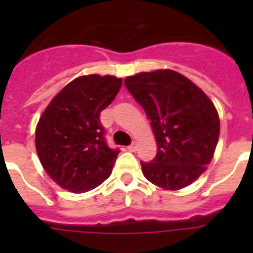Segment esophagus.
<instances>
[{
    "label": "esophagus",
    "mask_w": 253,
    "mask_h": 253,
    "mask_svg": "<svg viewBox=\"0 0 253 253\" xmlns=\"http://www.w3.org/2000/svg\"><path fill=\"white\" fill-rule=\"evenodd\" d=\"M128 151H130V152L137 151V144H135V143H131L130 146H128Z\"/></svg>",
    "instance_id": "34e87169"
}]
</instances>
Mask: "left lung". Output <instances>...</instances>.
<instances>
[{
  "instance_id": "1",
  "label": "left lung",
  "mask_w": 253,
  "mask_h": 253,
  "mask_svg": "<svg viewBox=\"0 0 253 253\" xmlns=\"http://www.w3.org/2000/svg\"><path fill=\"white\" fill-rule=\"evenodd\" d=\"M126 90L151 120L157 156L143 162V175L162 189L178 190L207 169L219 138L214 104L189 78L171 69L126 77Z\"/></svg>"
}]
</instances>
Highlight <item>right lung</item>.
Instances as JSON below:
<instances>
[{
  "label": "right lung",
  "instance_id": "right-lung-1",
  "mask_svg": "<svg viewBox=\"0 0 253 253\" xmlns=\"http://www.w3.org/2000/svg\"><path fill=\"white\" fill-rule=\"evenodd\" d=\"M122 78L82 76L69 82L40 116L35 133L38 156L63 189L81 194L111 175L119 148L107 146L100 113L113 102Z\"/></svg>",
  "mask_w": 253,
  "mask_h": 253
}]
</instances>
